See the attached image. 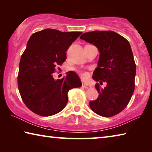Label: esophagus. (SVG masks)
Returning a JSON list of instances; mask_svg holds the SVG:
<instances>
[{
  "mask_svg": "<svg viewBox=\"0 0 152 152\" xmlns=\"http://www.w3.org/2000/svg\"><path fill=\"white\" fill-rule=\"evenodd\" d=\"M82 86H83V88H86V89H90L91 88V86L87 85V84H86L85 83H82Z\"/></svg>",
  "mask_w": 152,
  "mask_h": 152,
  "instance_id": "esophagus-1",
  "label": "esophagus"
}]
</instances>
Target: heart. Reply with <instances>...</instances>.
I'll use <instances>...</instances> for the list:
<instances>
[{
    "mask_svg": "<svg viewBox=\"0 0 152 152\" xmlns=\"http://www.w3.org/2000/svg\"><path fill=\"white\" fill-rule=\"evenodd\" d=\"M80 73L81 76L83 77V78H86V77L88 76V73L85 71H80Z\"/></svg>",
    "mask_w": 152,
    "mask_h": 152,
    "instance_id": "b5f03b06",
    "label": "heart"
}]
</instances>
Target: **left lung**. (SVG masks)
I'll return each instance as SVG.
<instances>
[{
	"label": "left lung",
	"mask_w": 152,
	"mask_h": 152,
	"mask_svg": "<svg viewBox=\"0 0 152 152\" xmlns=\"http://www.w3.org/2000/svg\"><path fill=\"white\" fill-rule=\"evenodd\" d=\"M81 39L96 45L99 50L98 67L92 78L99 96L90 102V107L99 115L110 117L127 106L135 89L136 65L128 41L112 31H94L80 36ZM106 82L107 86H99Z\"/></svg>",
	"instance_id": "obj_1"
}]
</instances>
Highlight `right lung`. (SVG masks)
Listing matches in <instances>:
<instances>
[{
  "label": "right lung",
  "instance_id": "add662e5",
  "mask_svg": "<svg viewBox=\"0 0 152 152\" xmlns=\"http://www.w3.org/2000/svg\"><path fill=\"white\" fill-rule=\"evenodd\" d=\"M82 32H61L45 29L31 36L23 53L18 74V88L23 101L29 110L48 117L62 110L70 89L82 86L72 71L55 80L52 74L66 60V51Z\"/></svg>",
  "mask_w": 152,
  "mask_h": 152
}]
</instances>
